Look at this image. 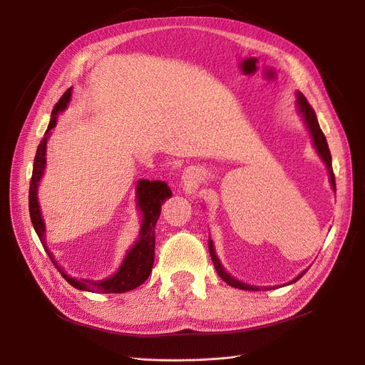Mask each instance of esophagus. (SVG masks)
<instances>
[{
  "mask_svg": "<svg viewBox=\"0 0 365 365\" xmlns=\"http://www.w3.org/2000/svg\"><path fill=\"white\" fill-rule=\"evenodd\" d=\"M182 178H184V181H185V182H193V175H192V173H189V172H185Z\"/></svg>",
  "mask_w": 365,
  "mask_h": 365,
  "instance_id": "34e87169",
  "label": "esophagus"
}]
</instances>
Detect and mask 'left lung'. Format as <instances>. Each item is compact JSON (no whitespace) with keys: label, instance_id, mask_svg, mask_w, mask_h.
Listing matches in <instances>:
<instances>
[{"label":"left lung","instance_id":"8db88e82","mask_svg":"<svg viewBox=\"0 0 365 365\" xmlns=\"http://www.w3.org/2000/svg\"><path fill=\"white\" fill-rule=\"evenodd\" d=\"M297 106H298V111H300L304 123L309 129V132H311L312 135V141L315 145V149L317 152L319 153V157H322V160L324 161V164L327 165V170H329V176H330V184H332V189L336 192V184H335V175H334V169H332V157H330V150H329V146H327V140L323 134L322 128H319L318 125V120H317V115H315V111L314 108L309 105V102L306 101V97L302 94V93H297ZM208 251H210V256H212V260H213V264L216 268V272L219 274V277L222 279L225 283H228L230 286H233V288H239V289H245V291H259L260 288H257V286H250L247 283H242L239 280H236L235 277H231V275L222 268V264H220L219 259L216 257V252H215V247H213V240L210 239L208 240ZM306 272V271H304ZM302 272L300 275H297V277L291 282H297L300 280L303 277ZM263 289H268V288H263ZM271 289V288H269Z\"/></svg>","mask_w":365,"mask_h":365}]
</instances>
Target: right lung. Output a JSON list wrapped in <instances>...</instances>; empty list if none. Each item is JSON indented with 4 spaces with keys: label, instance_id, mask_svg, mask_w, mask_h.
I'll use <instances>...</instances> for the list:
<instances>
[{
    "label": "right lung",
    "instance_id": "1",
    "mask_svg": "<svg viewBox=\"0 0 365 365\" xmlns=\"http://www.w3.org/2000/svg\"><path fill=\"white\" fill-rule=\"evenodd\" d=\"M71 97V88L63 93L59 98V102L54 105L51 111V118L48 128L46 130V135L41 140L35 161H33V172L30 180V189H29V210H30V219L33 228H35L36 235L41 240V244L46 248L48 257L51 259L54 267L62 274V277L67 280L76 289L81 291H90L97 294H121L130 289L138 288L140 284L146 282L149 274L153 267V257H155V225L161 213V204L172 196L169 185L164 181H149V180H140L137 182V205L141 210V228L138 239L132 247L123 263L120 264L118 271L105 280H88L82 279L77 280L70 277L65 272L59 263L54 260L53 252L47 248L46 244V224H43L41 216V208L38 204V185L42 178L43 169H46V149H47V140L50 137V130L56 126L58 114L62 113L67 108Z\"/></svg>",
    "mask_w": 365,
    "mask_h": 365
}]
</instances>
